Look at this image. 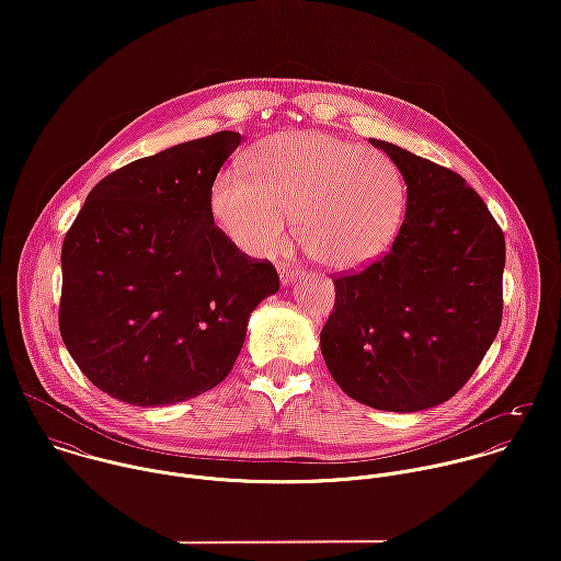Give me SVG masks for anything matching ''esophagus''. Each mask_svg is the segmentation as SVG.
<instances>
[{"label": "esophagus", "mask_w": 561, "mask_h": 561, "mask_svg": "<svg viewBox=\"0 0 561 561\" xmlns=\"http://www.w3.org/2000/svg\"><path fill=\"white\" fill-rule=\"evenodd\" d=\"M277 271H279V279H282V284H284V286L293 284L297 277H301V275H304V271H301L299 266H290V264H279V266H277Z\"/></svg>", "instance_id": "obj_1"}]
</instances>
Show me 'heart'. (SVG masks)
Returning <instances> with one entry per match:
<instances>
[{
  "mask_svg": "<svg viewBox=\"0 0 561 561\" xmlns=\"http://www.w3.org/2000/svg\"><path fill=\"white\" fill-rule=\"evenodd\" d=\"M247 175L224 171L208 195L228 242L273 257L288 242L335 271L362 268L394 242L407 215V186L390 157L317 130L275 133L253 146Z\"/></svg>",
  "mask_w": 561,
  "mask_h": 561,
  "instance_id": "heart-1",
  "label": "heart"
}]
</instances>
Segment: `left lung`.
Here are the masks:
<instances>
[{
	"instance_id": "8db88e82",
	"label": "left lung",
	"mask_w": 561,
	"mask_h": 561,
	"mask_svg": "<svg viewBox=\"0 0 561 561\" xmlns=\"http://www.w3.org/2000/svg\"><path fill=\"white\" fill-rule=\"evenodd\" d=\"M407 182V217L390 251L333 277L319 335L337 386L377 411L415 413L450 399L502 324L504 232L461 175L370 139Z\"/></svg>"
}]
</instances>
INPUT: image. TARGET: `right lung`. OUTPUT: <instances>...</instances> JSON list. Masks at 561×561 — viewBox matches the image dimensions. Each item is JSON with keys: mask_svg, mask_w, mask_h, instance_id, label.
Segmentation results:
<instances>
[{"mask_svg": "<svg viewBox=\"0 0 561 561\" xmlns=\"http://www.w3.org/2000/svg\"><path fill=\"white\" fill-rule=\"evenodd\" d=\"M242 135L141 157L87 197L61 247L59 333L102 392L167 407L217 386L244 346L249 317L279 290L215 226L210 186Z\"/></svg>", "mask_w": 561, "mask_h": 561, "instance_id": "right-lung-1", "label": "right lung"}]
</instances>
